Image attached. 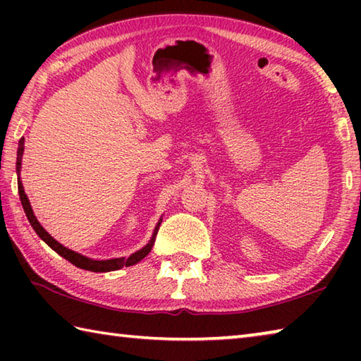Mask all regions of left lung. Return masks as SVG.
Here are the masks:
<instances>
[{
    "mask_svg": "<svg viewBox=\"0 0 361 361\" xmlns=\"http://www.w3.org/2000/svg\"><path fill=\"white\" fill-rule=\"evenodd\" d=\"M23 149H25V138H20L19 140V148H17V162H16V170H17V185H19V195H20V202L23 207V212H25V215L28 218L30 224H32V228L35 229L36 234L39 235V239L42 242H46L49 247H51L54 252L57 255L62 256L66 261H70L73 266H76L79 269H84V271H90V272H111V271H118V269L122 267H127V266H133L137 264L138 261H142L146 255L151 252L152 245H154V240H156V235H157V231H159V226L162 223V218L159 219V223L156 224L154 232H152L151 235V240L146 243L143 248H140L138 252L132 253L129 258H113V259H92V258H87V256H84L78 252H73L71 248L62 245V243L57 242L54 237L49 234V232L42 228L39 224L38 218L35 216L33 209H32V204H30V200L25 194V189H23L22 185V178H20V170H22V156H23Z\"/></svg>",
    "mask_w": 361,
    "mask_h": 361,
    "instance_id": "8db88e82",
    "label": "left lung"
}]
</instances>
